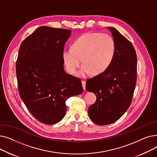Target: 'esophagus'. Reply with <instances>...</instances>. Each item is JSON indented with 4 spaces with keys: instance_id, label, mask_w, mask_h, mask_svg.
<instances>
[{
    "instance_id": "34e87169",
    "label": "esophagus",
    "mask_w": 157,
    "mask_h": 157,
    "mask_svg": "<svg viewBox=\"0 0 157 157\" xmlns=\"http://www.w3.org/2000/svg\"><path fill=\"white\" fill-rule=\"evenodd\" d=\"M81 83H82V86H83V90H86V81H82Z\"/></svg>"
}]
</instances>
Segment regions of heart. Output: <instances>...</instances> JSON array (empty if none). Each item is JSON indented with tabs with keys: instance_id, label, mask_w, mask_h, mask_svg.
<instances>
[{
	"instance_id": "heart-1",
	"label": "heart",
	"mask_w": 157,
	"mask_h": 157,
	"mask_svg": "<svg viewBox=\"0 0 157 157\" xmlns=\"http://www.w3.org/2000/svg\"><path fill=\"white\" fill-rule=\"evenodd\" d=\"M116 53L114 39L105 33L84 34L74 41L71 49H64L62 57L66 69L75 74L81 61L83 66L78 76L85 77L90 73L100 74L111 65Z\"/></svg>"
}]
</instances>
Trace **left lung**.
<instances>
[{
	"label": "left lung",
	"mask_w": 157,
	"mask_h": 157,
	"mask_svg": "<svg viewBox=\"0 0 157 157\" xmlns=\"http://www.w3.org/2000/svg\"><path fill=\"white\" fill-rule=\"evenodd\" d=\"M111 31L116 53L110 67L87 79L86 90L95 94V102L88 108V115L97 125H105L120 119L129 108L136 85L137 56L130 41L114 27Z\"/></svg>",
	"instance_id": "1"
}]
</instances>
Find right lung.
<instances>
[{
    "label": "right lung",
    "instance_id": "right-lung-1",
    "mask_svg": "<svg viewBox=\"0 0 157 157\" xmlns=\"http://www.w3.org/2000/svg\"><path fill=\"white\" fill-rule=\"evenodd\" d=\"M70 30L37 28L21 44L16 61L20 97L38 121L53 125L64 117L65 101L83 92L81 79L64 71L62 53Z\"/></svg>",
    "mask_w": 157,
    "mask_h": 157
}]
</instances>
